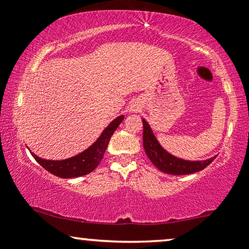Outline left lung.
<instances>
[{
	"label": "left lung",
	"mask_w": 249,
	"mask_h": 249,
	"mask_svg": "<svg viewBox=\"0 0 249 249\" xmlns=\"http://www.w3.org/2000/svg\"><path fill=\"white\" fill-rule=\"evenodd\" d=\"M142 121V126H144V132H142V145H144L145 152L152 164L161 172L167 174H173V176H184V174H191L199 172L204 170L212 162L215 157L206 159V160H185V159L177 158L173 154L168 153L165 148L159 144L154 136L152 128L150 127L148 123L145 119Z\"/></svg>",
	"instance_id": "1"
}]
</instances>
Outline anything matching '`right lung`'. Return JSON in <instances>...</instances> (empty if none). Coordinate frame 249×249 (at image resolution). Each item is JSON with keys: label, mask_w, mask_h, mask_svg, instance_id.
<instances>
[{"label": "right lung", "mask_w": 249, "mask_h": 249, "mask_svg": "<svg viewBox=\"0 0 249 249\" xmlns=\"http://www.w3.org/2000/svg\"><path fill=\"white\" fill-rule=\"evenodd\" d=\"M123 119H124V116H119L113 119L90 147L71 158L64 159V160H47V159L39 158L33 152L30 153L42 167L59 178H76V177L85 176L92 172L99 165L104 157L111 136L119 126Z\"/></svg>", "instance_id": "right-lung-1"}]
</instances>
